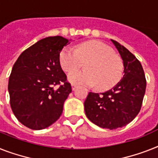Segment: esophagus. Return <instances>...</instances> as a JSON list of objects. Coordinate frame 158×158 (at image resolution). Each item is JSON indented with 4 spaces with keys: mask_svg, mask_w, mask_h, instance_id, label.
Returning <instances> with one entry per match:
<instances>
[{
    "mask_svg": "<svg viewBox=\"0 0 158 158\" xmlns=\"http://www.w3.org/2000/svg\"><path fill=\"white\" fill-rule=\"evenodd\" d=\"M71 88H72V90L74 91V90H75V89H76V88H77V86L75 85V84H72V85H71Z\"/></svg>",
    "mask_w": 158,
    "mask_h": 158,
    "instance_id": "1",
    "label": "esophagus"
}]
</instances>
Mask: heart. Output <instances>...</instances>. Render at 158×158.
Wrapping results in <instances>:
<instances>
[{
  "instance_id": "heart-1",
  "label": "heart",
  "mask_w": 158,
  "mask_h": 158,
  "mask_svg": "<svg viewBox=\"0 0 158 158\" xmlns=\"http://www.w3.org/2000/svg\"><path fill=\"white\" fill-rule=\"evenodd\" d=\"M59 61L62 70L70 73L85 64L86 70L69 75L68 79L74 84L96 85L98 90L110 89L120 80L123 72L121 59L113 50L99 41H88L77 46L76 49L61 50Z\"/></svg>"
}]
</instances>
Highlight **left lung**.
<instances>
[{"label":"left lung","mask_w":158,"mask_h":158,"mask_svg":"<svg viewBox=\"0 0 158 158\" xmlns=\"http://www.w3.org/2000/svg\"><path fill=\"white\" fill-rule=\"evenodd\" d=\"M123 61V77L110 90L89 92L84 101L86 116L100 127L114 130L132 121L141 109L146 79L141 63L124 46L111 40Z\"/></svg>","instance_id":"8db88e82"}]
</instances>
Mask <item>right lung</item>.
Instances as JSON below:
<instances>
[{"instance_id":"right-lung-1","label":"right lung","mask_w":158,"mask_h":158,"mask_svg":"<svg viewBox=\"0 0 158 158\" xmlns=\"http://www.w3.org/2000/svg\"><path fill=\"white\" fill-rule=\"evenodd\" d=\"M69 44L62 36L46 37L27 48L15 61L8 84L10 106L27 127H48L62 114L64 102L72 89L59 56Z\"/></svg>"}]
</instances>
